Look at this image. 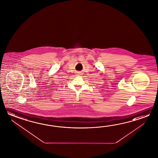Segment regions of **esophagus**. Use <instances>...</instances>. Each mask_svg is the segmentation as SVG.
<instances>
[{
	"label": "esophagus",
	"instance_id": "34e87169",
	"mask_svg": "<svg viewBox=\"0 0 158 158\" xmlns=\"http://www.w3.org/2000/svg\"><path fill=\"white\" fill-rule=\"evenodd\" d=\"M82 72H78L77 75H78V76H80V75H82Z\"/></svg>",
	"mask_w": 158,
	"mask_h": 158
}]
</instances>
